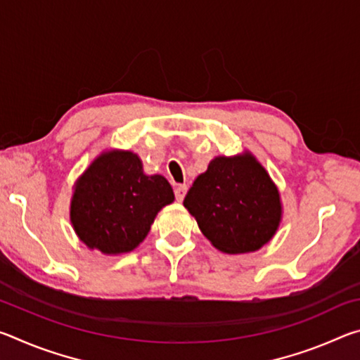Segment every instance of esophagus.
Returning a JSON list of instances; mask_svg holds the SVG:
<instances>
[{
    "label": "esophagus",
    "mask_w": 360,
    "mask_h": 360,
    "mask_svg": "<svg viewBox=\"0 0 360 360\" xmlns=\"http://www.w3.org/2000/svg\"><path fill=\"white\" fill-rule=\"evenodd\" d=\"M186 193H187V186H178L174 188V195H176V200H178V202H182V200H184Z\"/></svg>",
    "instance_id": "1"
}]
</instances>
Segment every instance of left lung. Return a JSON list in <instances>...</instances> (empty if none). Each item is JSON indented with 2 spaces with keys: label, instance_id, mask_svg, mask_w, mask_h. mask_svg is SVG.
<instances>
[{
  "label": "left lung",
  "instance_id": "1",
  "mask_svg": "<svg viewBox=\"0 0 360 360\" xmlns=\"http://www.w3.org/2000/svg\"><path fill=\"white\" fill-rule=\"evenodd\" d=\"M202 233L225 254L259 251L283 221L281 195L252 152L217 155L184 198Z\"/></svg>",
  "mask_w": 360,
  "mask_h": 360
}]
</instances>
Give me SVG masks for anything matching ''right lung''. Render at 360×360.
<instances>
[{"instance_id":"obj_1","label":"right lung","mask_w":360,"mask_h":360,"mask_svg":"<svg viewBox=\"0 0 360 360\" xmlns=\"http://www.w3.org/2000/svg\"><path fill=\"white\" fill-rule=\"evenodd\" d=\"M173 202L169 182L146 174L138 154L108 149L75 182L70 221L89 249L122 255L141 245L158 211Z\"/></svg>"}]
</instances>
